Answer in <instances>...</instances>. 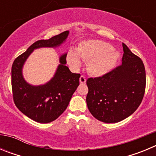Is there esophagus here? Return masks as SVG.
I'll use <instances>...</instances> for the list:
<instances>
[{"instance_id": "34e87169", "label": "esophagus", "mask_w": 156, "mask_h": 156, "mask_svg": "<svg viewBox=\"0 0 156 156\" xmlns=\"http://www.w3.org/2000/svg\"><path fill=\"white\" fill-rule=\"evenodd\" d=\"M80 83L81 84H83V83H86V77H85L84 76H81L80 77Z\"/></svg>"}]
</instances>
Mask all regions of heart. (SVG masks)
<instances>
[{"mask_svg":"<svg viewBox=\"0 0 156 156\" xmlns=\"http://www.w3.org/2000/svg\"><path fill=\"white\" fill-rule=\"evenodd\" d=\"M119 58V52L112 49L109 44L100 40L83 41L77 48V53L69 51L66 56L69 65L75 69H79L82 66L80 58L89 62L88 71L96 76H101L111 71Z\"/></svg>","mask_w":156,"mask_h":156,"instance_id":"heart-1","label":"heart"}]
</instances>
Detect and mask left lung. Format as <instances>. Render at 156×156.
I'll return each instance as SVG.
<instances>
[{
    "label": "left lung",
    "instance_id": "left-lung-1",
    "mask_svg": "<svg viewBox=\"0 0 156 156\" xmlns=\"http://www.w3.org/2000/svg\"><path fill=\"white\" fill-rule=\"evenodd\" d=\"M122 65L99 77L88 78L87 105L94 117L107 123L133 114L144 98L146 74L142 60L122 43Z\"/></svg>",
    "mask_w": 156,
    "mask_h": 156
}]
</instances>
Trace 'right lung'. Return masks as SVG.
Returning a JSON list of instances; mask_svg holds the SVG:
<instances>
[{"label":"right lung","instance_id":"obj_1","mask_svg":"<svg viewBox=\"0 0 156 156\" xmlns=\"http://www.w3.org/2000/svg\"><path fill=\"white\" fill-rule=\"evenodd\" d=\"M69 31L40 40L34 43L24 53L18 56L12 67V88L15 105L24 115L41 123L55 120L64 112L72 96L80 84V73H72L66 66V54L60 58V63L54 77L41 86H32L23 79L22 68L27 58L36 48H55L67 38Z\"/></svg>","mask_w":156,"mask_h":156}]
</instances>
